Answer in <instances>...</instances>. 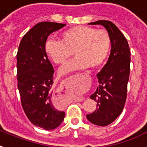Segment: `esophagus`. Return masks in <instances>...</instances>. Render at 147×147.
<instances>
[{
  "instance_id": "esophagus-1",
  "label": "esophagus",
  "mask_w": 147,
  "mask_h": 147,
  "mask_svg": "<svg viewBox=\"0 0 147 147\" xmlns=\"http://www.w3.org/2000/svg\"><path fill=\"white\" fill-rule=\"evenodd\" d=\"M84 100V98L83 97H81V98H77V101H82V100Z\"/></svg>"
}]
</instances>
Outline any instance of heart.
<instances>
[{
	"instance_id": "b5f03b06",
	"label": "heart",
	"mask_w": 147,
	"mask_h": 147,
	"mask_svg": "<svg viewBox=\"0 0 147 147\" xmlns=\"http://www.w3.org/2000/svg\"><path fill=\"white\" fill-rule=\"evenodd\" d=\"M111 39L105 30L87 26H76L64 31L61 40L49 38L45 52L56 65H64L71 55L76 57L59 70L61 76L85 69H95L102 65L109 54Z\"/></svg>"
}]
</instances>
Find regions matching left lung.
I'll return each instance as SVG.
<instances>
[{
	"label": "left lung",
	"instance_id": "left-lung-1",
	"mask_svg": "<svg viewBox=\"0 0 147 147\" xmlns=\"http://www.w3.org/2000/svg\"><path fill=\"white\" fill-rule=\"evenodd\" d=\"M89 24L105 26L111 39L108 61L97 75L99 85L90 96L97 102V108L86 115L91 123L105 127L117 118L125 105L130 76V47L125 36L112 22L98 20Z\"/></svg>",
	"mask_w": 147,
	"mask_h": 147
}]
</instances>
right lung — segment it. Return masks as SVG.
Listing matches in <instances>:
<instances>
[{"mask_svg":"<svg viewBox=\"0 0 147 147\" xmlns=\"http://www.w3.org/2000/svg\"><path fill=\"white\" fill-rule=\"evenodd\" d=\"M65 26L53 22L38 23L24 36L17 54V86L23 109L31 123L47 130L62 123L65 112L58 109L54 99V69L44 47L51 33Z\"/></svg>","mask_w":147,"mask_h":147,"instance_id":"1","label":"right lung"}]
</instances>
